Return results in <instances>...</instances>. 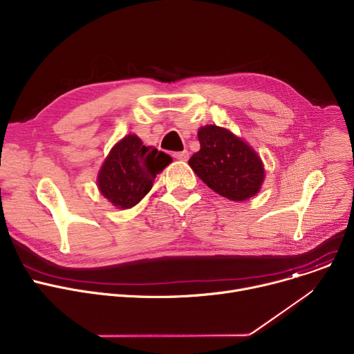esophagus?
<instances>
[{
	"label": "esophagus",
	"mask_w": 354,
	"mask_h": 354,
	"mask_svg": "<svg viewBox=\"0 0 354 354\" xmlns=\"http://www.w3.org/2000/svg\"><path fill=\"white\" fill-rule=\"evenodd\" d=\"M174 158H176V159H179V160H187V159H189V152H187V151L175 152V153H174Z\"/></svg>",
	"instance_id": "obj_1"
}]
</instances>
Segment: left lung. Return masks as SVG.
<instances>
[{"label":"left lung","instance_id":"8db88e82","mask_svg":"<svg viewBox=\"0 0 354 354\" xmlns=\"http://www.w3.org/2000/svg\"><path fill=\"white\" fill-rule=\"evenodd\" d=\"M198 138L201 149L189 165L212 191L230 201H246L259 192L263 163L248 144L215 125L201 128Z\"/></svg>","mask_w":354,"mask_h":354}]
</instances>
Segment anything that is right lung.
I'll return each instance as SVG.
<instances>
[{"instance_id": "obj_1", "label": "right lung", "mask_w": 354, "mask_h": 354, "mask_svg": "<svg viewBox=\"0 0 354 354\" xmlns=\"http://www.w3.org/2000/svg\"><path fill=\"white\" fill-rule=\"evenodd\" d=\"M172 162V158L152 147H145L136 135L118 142L98 176L101 194L112 205L129 209L142 199L153 185L156 175Z\"/></svg>"}]
</instances>
